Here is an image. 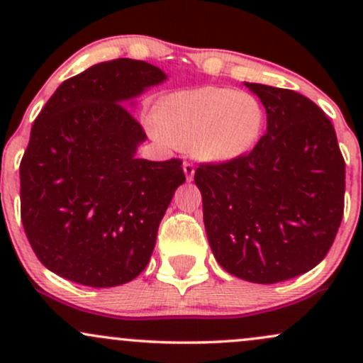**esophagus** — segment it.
I'll return each instance as SVG.
<instances>
[{
	"label": "esophagus",
	"mask_w": 363,
	"mask_h": 363,
	"mask_svg": "<svg viewBox=\"0 0 363 363\" xmlns=\"http://www.w3.org/2000/svg\"><path fill=\"white\" fill-rule=\"evenodd\" d=\"M182 170H184V174H186V181L187 182L193 181V177H194V165L191 164V162H184V164H182Z\"/></svg>",
	"instance_id": "34e87169"
}]
</instances>
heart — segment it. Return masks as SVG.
<instances>
[{
    "instance_id": "b5f03b06",
    "label": "heart",
    "mask_w": 363,
    "mask_h": 363,
    "mask_svg": "<svg viewBox=\"0 0 363 363\" xmlns=\"http://www.w3.org/2000/svg\"><path fill=\"white\" fill-rule=\"evenodd\" d=\"M153 124L157 138L191 145L198 157L227 164L256 147L264 111L251 94L201 86L165 95L153 111Z\"/></svg>"
}]
</instances>
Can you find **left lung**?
I'll list each match as a JSON object with an SVG mask.
<instances>
[{
    "mask_svg": "<svg viewBox=\"0 0 363 363\" xmlns=\"http://www.w3.org/2000/svg\"><path fill=\"white\" fill-rule=\"evenodd\" d=\"M266 109L249 155L196 169L215 259L240 280L278 283L324 259L343 218L345 160L323 111L294 90L247 83Z\"/></svg>",
    "mask_w": 363,
    "mask_h": 363,
    "instance_id": "left-lung-1",
    "label": "left lung"
}]
</instances>
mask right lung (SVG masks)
<instances>
[{
    "label": "right lung",
    "instance_id": "right-lung-1",
    "mask_svg": "<svg viewBox=\"0 0 363 363\" xmlns=\"http://www.w3.org/2000/svg\"><path fill=\"white\" fill-rule=\"evenodd\" d=\"M167 74L145 61L99 62L62 82L20 164L22 223L35 256L66 280L109 289L147 268L158 225L186 177L177 158L136 157L129 107Z\"/></svg>",
    "mask_w": 363,
    "mask_h": 363
}]
</instances>
